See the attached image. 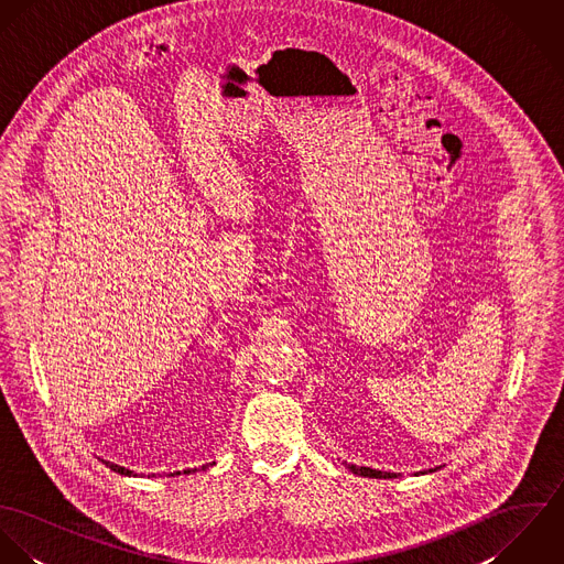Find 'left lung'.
I'll list each match as a JSON object with an SVG mask.
<instances>
[{
    "label": "left lung",
    "mask_w": 564,
    "mask_h": 564,
    "mask_svg": "<svg viewBox=\"0 0 564 564\" xmlns=\"http://www.w3.org/2000/svg\"><path fill=\"white\" fill-rule=\"evenodd\" d=\"M347 469H351L356 476H365V478H398V474L391 471H378L371 467H356V465H347Z\"/></svg>",
    "instance_id": "obj_1"
}]
</instances>
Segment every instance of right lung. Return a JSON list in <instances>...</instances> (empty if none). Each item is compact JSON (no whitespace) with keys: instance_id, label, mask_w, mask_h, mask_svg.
Returning <instances> with one entry per match:
<instances>
[{"instance_id":"right-lung-1","label":"right lung","mask_w":564,"mask_h":564,"mask_svg":"<svg viewBox=\"0 0 564 564\" xmlns=\"http://www.w3.org/2000/svg\"><path fill=\"white\" fill-rule=\"evenodd\" d=\"M101 463H106V460H101ZM106 465H110V463H106ZM215 465V463H213ZM208 465H202L199 469L204 471ZM110 469L112 471H117V474H123V476H132V471L130 469H126V467H119V465H110ZM199 469H184V474H191V471H199ZM171 476H180V471H175V474H171Z\"/></svg>"}]
</instances>
